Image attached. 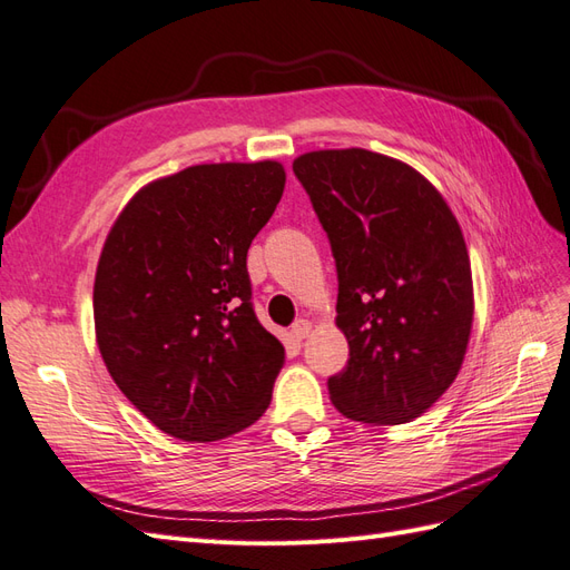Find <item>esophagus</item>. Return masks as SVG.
I'll use <instances>...</instances> for the list:
<instances>
[{
  "instance_id": "34e87169",
  "label": "esophagus",
  "mask_w": 570,
  "mask_h": 570,
  "mask_svg": "<svg viewBox=\"0 0 570 570\" xmlns=\"http://www.w3.org/2000/svg\"><path fill=\"white\" fill-rule=\"evenodd\" d=\"M311 330H313V323H311V320H296L294 327H291V337L301 342V340L308 337Z\"/></svg>"
}]
</instances>
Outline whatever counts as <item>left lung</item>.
<instances>
[{
  "label": "left lung",
  "instance_id": "left-lung-1",
  "mask_svg": "<svg viewBox=\"0 0 570 570\" xmlns=\"http://www.w3.org/2000/svg\"><path fill=\"white\" fill-rule=\"evenodd\" d=\"M337 262L346 368L330 400L363 424H406L455 383L474 320L472 267L443 195L412 166L368 149L301 154Z\"/></svg>",
  "mask_w": 570,
  "mask_h": 570
}]
</instances>
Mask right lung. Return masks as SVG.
<instances>
[{"instance_id":"right-lung-1","label":"right lung","mask_w":570,"mask_h":570,"mask_svg":"<svg viewBox=\"0 0 570 570\" xmlns=\"http://www.w3.org/2000/svg\"><path fill=\"white\" fill-rule=\"evenodd\" d=\"M286 185L279 160L202 164L144 185L100 250L96 342L156 429L212 443L265 414L284 346L257 323L247 247Z\"/></svg>"}]
</instances>
